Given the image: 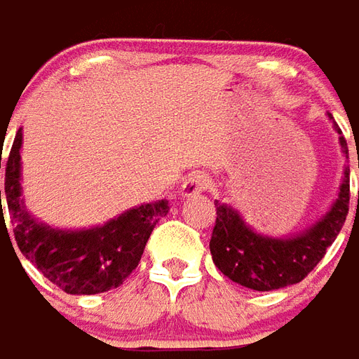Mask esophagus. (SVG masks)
I'll use <instances>...</instances> for the list:
<instances>
[{
	"instance_id": "34e87169",
	"label": "esophagus",
	"mask_w": 359,
	"mask_h": 359,
	"mask_svg": "<svg viewBox=\"0 0 359 359\" xmlns=\"http://www.w3.org/2000/svg\"><path fill=\"white\" fill-rule=\"evenodd\" d=\"M207 189H210V180H208L207 174L203 172H195L184 182V187H182V195L184 197H191V195H197V193H205Z\"/></svg>"
}]
</instances>
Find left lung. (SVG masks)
I'll list each match as a JSON object with an SVG mask.
<instances>
[{
	"label": "left lung",
	"instance_id": "obj_1",
	"mask_svg": "<svg viewBox=\"0 0 359 359\" xmlns=\"http://www.w3.org/2000/svg\"><path fill=\"white\" fill-rule=\"evenodd\" d=\"M340 144L348 154L344 137H340ZM215 205L216 222L210 238V253L218 271L230 280L257 292L286 288L302 282L313 271L342 230L350 205V170H344V182L332 208L309 230L294 238L278 240L261 236L241 220L238 210L218 201Z\"/></svg>",
	"mask_w": 359,
	"mask_h": 359
}]
</instances>
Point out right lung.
<instances>
[{
    "instance_id": "1",
    "label": "right lung",
    "mask_w": 359,
    "mask_h": 359,
    "mask_svg": "<svg viewBox=\"0 0 359 359\" xmlns=\"http://www.w3.org/2000/svg\"><path fill=\"white\" fill-rule=\"evenodd\" d=\"M21 129L15 135L5 166V195L15 243L46 278L67 294L93 296L123 284L133 273L160 216L170 210L168 201L131 208L108 224L63 232L36 222L21 199ZM4 232L5 226L4 210ZM9 238V233H7ZM11 243V240H9ZM13 248V245H11Z\"/></svg>"
}]
</instances>
